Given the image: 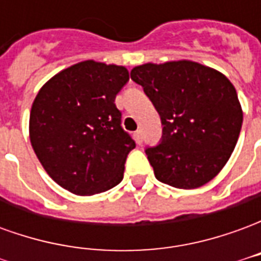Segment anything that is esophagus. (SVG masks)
Segmentation results:
<instances>
[{
  "instance_id": "obj_1",
  "label": "esophagus",
  "mask_w": 261,
  "mask_h": 261,
  "mask_svg": "<svg viewBox=\"0 0 261 261\" xmlns=\"http://www.w3.org/2000/svg\"><path fill=\"white\" fill-rule=\"evenodd\" d=\"M134 140H136L137 144H141L142 142V130L141 128H138V130L134 133Z\"/></svg>"
}]
</instances>
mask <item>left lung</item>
<instances>
[{"mask_svg":"<svg viewBox=\"0 0 261 261\" xmlns=\"http://www.w3.org/2000/svg\"><path fill=\"white\" fill-rule=\"evenodd\" d=\"M130 75L164 125L159 145L145 149L155 177L176 189L204 186L224 168L239 138L243 112L235 86L190 60L137 65Z\"/></svg>","mask_w":261,"mask_h":261,"instance_id":"left-lung-1","label":"left lung"}]
</instances>
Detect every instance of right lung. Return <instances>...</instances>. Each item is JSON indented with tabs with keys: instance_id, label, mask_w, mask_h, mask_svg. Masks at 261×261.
<instances>
[{
	"instance_id": "1",
	"label": "right lung",
	"mask_w": 261,
	"mask_h": 261,
	"mask_svg": "<svg viewBox=\"0 0 261 261\" xmlns=\"http://www.w3.org/2000/svg\"><path fill=\"white\" fill-rule=\"evenodd\" d=\"M127 81L123 65L86 60L50 78L33 100V151L48 176L76 196L103 193L123 180L136 142L121 128L114 99Z\"/></svg>"
}]
</instances>
